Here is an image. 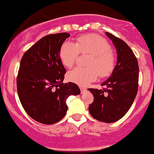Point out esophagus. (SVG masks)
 <instances>
[{
    "mask_svg": "<svg viewBox=\"0 0 154 154\" xmlns=\"http://www.w3.org/2000/svg\"><path fill=\"white\" fill-rule=\"evenodd\" d=\"M79 88H80L81 92H82V93H84V92H85V91H87V88H85V87L80 86V87H79Z\"/></svg>",
    "mask_w": 154,
    "mask_h": 154,
    "instance_id": "1",
    "label": "esophagus"
}]
</instances>
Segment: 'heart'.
Returning a JSON list of instances; mask_svg holds the SVG:
<instances>
[{
  "mask_svg": "<svg viewBox=\"0 0 154 154\" xmlns=\"http://www.w3.org/2000/svg\"><path fill=\"white\" fill-rule=\"evenodd\" d=\"M79 53L90 54L86 61L87 67L76 66L66 74L68 81L85 86L98 77H109L116 66L117 58L111 50L107 40L96 34L79 36L75 43L64 42L59 50V57L63 66L71 67L75 63Z\"/></svg>",
  "mask_w": 154,
  "mask_h": 154,
  "instance_id": "b5f03b06",
  "label": "heart"
}]
</instances>
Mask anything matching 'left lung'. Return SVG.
<instances>
[{
	"label": "left lung",
	"instance_id": "left-lung-1",
	"mask_svg": "<svg viewBox=\"0 0 154 154\" xmlns=\"http://www.w3.org/2000/svg\"><path fill=\"white\" fill-rule=\"evenodd\" d=\"M118 53L117 65L112 75L102 84L103 89L89 88L94 102L89 106L91 116L101 122L113 123L122 118L132 106L138 88V60L129 45L106 32Z\"/></svg>",
	"mask_w": 154,
	"mask_h": 154
}]
</instances>
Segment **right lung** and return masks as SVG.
I'll return each instance as SVG.
<instances>
[{
    "mask_svg": "<svg viewBox=\"0 0 154 154\" xmlns=\"http://www.w3.org/2000/svg\"><path fill=\"white\" fill-rule=\"evenodd\" d=\"M68 33L41 38L24 54L17 75V91L26 113L37 122L53 124L67 112L66 100L81 91L76 84H63L66 69L59 50Z\"/></svg>",
    "mask_w": 154,
    "mask_h": 154,
    "instance_id": "right-lung-1",
    "label": "right lung"
}]
</instances>
